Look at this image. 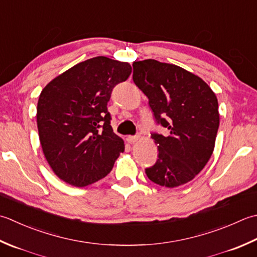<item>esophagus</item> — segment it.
Here are the masks:
<instances>
[{
    "mask_svg": "<svg viewBox=\"0 0 257 257\" xmlns=\"http://www.w3.org/2000/svg\"><path fill=\"white\" fill-rule=\"evenodd\" d=\"M137 140H139V136H128L127 137V142L129 144H133L135 142H137Z\"/></svg>",
    "mask_w": 257,
    "mask_h": 257,
    "instance_id": "1",
    "label": "esophagus"
}]
</instances>
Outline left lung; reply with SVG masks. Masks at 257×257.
Segmentation results:
<instances>
[{
  "label": "left lung",
  "mask_w": 257,
  "mask_h": 257,
  "mask_svg": "<svg viewBox=\"0 0 257 257\" xmlns=\"http://www.w3.org/2000/svg\"><path fill=\"white\" fill-rule=\"evenodd\" d=\"M135 84L147 95L155 121L158 159L146 168L153 183L174 188L195 178L213 154L219 127L218 101L208 84L175 64L153 59L134 62Z\"/></svg>",
  "instance_id": "left-lung-1"
}]
</instances>
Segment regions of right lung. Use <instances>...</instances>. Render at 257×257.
I'll list each match as a JSON object with an SVG mask.
<instances>
[{
  "label": "right lung",
  "instance_id": "add662e5",
  "mask_svg": "<svg viewBox=\"0 0 257 257\" xmlns=\"http://www.w3.org/2000/svg\"><path fill=\"white\" fill-rule=\"evenodd\" d=\"M130 73L127 62L95 57L75 64L42 90L37 109L40 143L52 170L65 183L83 187L98 182L123 153L107 104L113 88Z\"/></svg>",
  "mask_w": 257,
  "mask_h": 257
}]
</instances>
